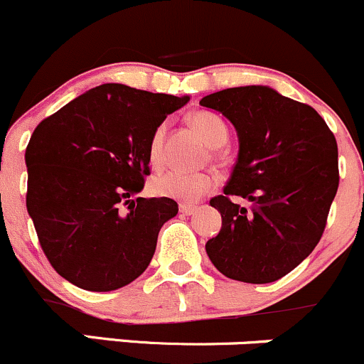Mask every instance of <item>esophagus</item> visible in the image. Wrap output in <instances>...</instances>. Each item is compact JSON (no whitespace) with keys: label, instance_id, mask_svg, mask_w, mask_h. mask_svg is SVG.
<instances>
[{"label":"esophagus","instance_id":"obj_1","mask_svg":"<svg viewBox=\"0 0 364 364\" xmlns=\"http://www.w3.org/2000/svg\"><path fill=\"white\" fill-rule=\"evenodd\" d=\"M178 210H181V213H183V215H193V213L198 210V207H196V205H186V203H182L181 207H178Z\"/></svg>","mask_w":364,"mask_h":364}]
</instances>
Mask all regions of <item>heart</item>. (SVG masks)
<instances>
[{
  "instance_id": "1",
  "label": "heart",
  "mask_w": 364,
  "mask_h": 364,
  "mask_svg": "<svg viewBox=\"0 0 364 364\" xmlns=\"http://www.w3.org/2000/svg\"><path fill=\"white\" fill-rule=\"evenodd\" d=\"M189 122L210 147H220V145L226 144L228 126L217 114L207 110L194 112V114H191ZM164 133H166V126L159 124L152 133L151 141H149V161L154 168L161 166V163H163ZM215 186L217 178L210 171L168 170L156 175L151 181L152 193L157 196L173 198V200L187 201V203L198 201Z\"/></svg>"
}]
</instances>
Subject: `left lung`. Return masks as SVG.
<instances>
[{
    "label": "left lung",
    "mask_w": 364,
    "mask_h": 364,
    "mask_svg": "<svg viewBox=\"0 0 364 364\" xmlns=\"http://www.w3.org/2000/svg\"><path fill=\"white\" fill-rule=\"evenodd\" d=\"M238 131L240 151L224 194L210 205L223 217L207 254L223 275L249 284L282 279L319 243L338 191V145L310 105L264 85L231 87L200 101ZM253 201L247 210L230 198Z\"/></svg>",
    "instance_id": "left-lung-1"
}]
</instances>
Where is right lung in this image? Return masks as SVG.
<instances>
[{
    "label": "right lung",
    "mask_w": 364,
    "mask_h": 364,
    "mask_svg": "<svg viewBox=\"0 0 364 364\" xmlns=\"http://www.w3.org/2000/svg\"><path fill=\"white\" fill-rule=\"evenodd\" d=\"M189 98L103 84L33 131L26 207L52 268L85 291H114L141 275L157 235L177 215L171 198H136L149 141Z\"/></svg>",
    "instance_id": "obj_1"
}]
</instances>
